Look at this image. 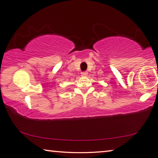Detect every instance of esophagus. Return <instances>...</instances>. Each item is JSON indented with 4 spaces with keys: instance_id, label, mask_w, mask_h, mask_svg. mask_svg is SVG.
I'll return each instance as SVG.
<instances>
[{
    "instance_id": "obj_1",
    "label": "esophagus",
    "mask_w": 158,
    "mask_h": 158,
    "mask_svg": "<svg viewBox=\"0 0 158 158\" xmlns=\"http://www.w3.org/2000/svg\"><path fill=\"white\" fill-rule=\"evenodd\" d=\"M81 74V76L82 77H86L88 75L87 72H82Z\"/></svg>"
}]
</instances>
